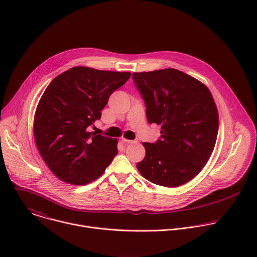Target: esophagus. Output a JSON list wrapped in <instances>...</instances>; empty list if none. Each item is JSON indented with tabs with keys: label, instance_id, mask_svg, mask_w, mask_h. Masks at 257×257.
<instances>
[{
	"label": "esophagus",
	"instance_id": "esophagus-1",
	"mask_svg": "<svg viewBox=\"0 0 257 257\" xmlns=\"http://www.w3.org/2000/svg\"><path fill=\"white\" fill-rule=\"evenodd\" d=\"M122 141H123L125 144H131V143L135 142L134 140H129V139H126V138H122Z\"/></svg>",
	"mask_w": 257,
	"mask_h": 257
}]
</instances>
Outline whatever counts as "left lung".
I'll use <instances>...</instances> for the list:
<instances>
[{"mask_svg":"<svg viewBox=\"0 0 257 257\" xmlns=\"http://www.w3.org/2000/svg\"><path fill=\"white\" fill-rule=\"evenodd\" d=\"M150 124L161 125V139L143 142L139 173L152 183L178 187L197 176L208 162L218 131V113L209 89L177 69L133 73Z\"/></svg>","mask_w":257,"mask_h":257,"instance_id":"obj_1","label":"left lung"}]
</instances>
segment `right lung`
Masks as SVG:
<instances>
[{"mask_svg":"<svg viewBox=\"0 0 257 257\" xmlns=\"http://www.w3.org/2000/svg\"><path fill=\"white\" fill-rule=\"evenodd\" d=\"M130 72L73 67L47 87L35 109L34 140L52 173L63 182L85 185L100 177L118 154V139L89 132L100 111Z\"/></svg>","mask_w":257,"mask_h":257,"instance_id":"1","label":"right lung"}]
</instances>
